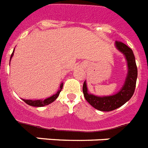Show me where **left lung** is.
<instances>
[{"label": "left lung", "mask_w": 148, "mask_h": 148, "mask_svg": "<svg viewBox=\"0 0 148 148\" xmlns=\"http://www.w3.org/2000/svg\"><path fill=\"white\" fill-rule=\"evenodd\" d=\"M114 45L116 49L125 56V60L127 61V73L122 88L114 95L97 96L88 92L86 81L84 82L82 87L84 97L86 101L95 109L102 112H111L121 107L127 101H129L134 92L136 81L138 78V69L132 49L125 43L119 41L114 42Z\"/></svg>", "instance_id": "obj_1"}]
</instances>
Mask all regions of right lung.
Instances as JSON below:
<instances>
[{"mask_svg": "<svg viewBox=\"0 0 148 148\" xmlns=\"http://www.w3.org/2000/svg\"><path fill=\"white\" fill-rule=\"evenodd\" d=\"M14 53V49L13 51L12 54H11V56H10V60L11 58L13 57ZM62 86H63V83H61L60 86V89L57 91V92L54 94L53 95L49 97V98H47L46 99H37V100H30V99H23V101H24L27 105H29L30 106H34V107H42V106H47L49 104L52 103L53 101H54L56 99H57V97L59 96L60 92L62 90Z\"/></svg>", "mask_w": 148, "mask_h": 148, "instance_id": "obj_1", "label": "right lung"}]
</instances>
